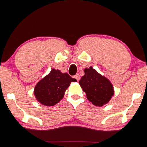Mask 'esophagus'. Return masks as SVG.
Here are the masks:
<instances>
[{"instance_id": "esophagus-1", "label": "esophagus", "mask_w": 147, "mask_h": 147, "mask_svg": "<svg viewBox=\"0 0 147 147\" xmlns=\"http://www.w3.org/2000/svg\"><path fill=\"white\" fill-rule=\"evenodd\" d=\"M74 78H75V79L78 81H78L80 80V75H79L78 74H76V75L74 76Z\"/></svg>"}]
</instances>
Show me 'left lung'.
<instances>
[{"label":"left lung","mask_w":147,"mask_h":147,"mask_svg":"<svg viewBox=\"0 0 147 147\" xmlns=\"http://www.w3.org/2000/svg\"><path fill=\"white\" fill-rule=\"evenodd\" d=\"M84 72L85 75L82 77L79 83L88 100L99 107L107 104L114 93L110 81L92 67L85 68Z\"/></svg>","instance_id":"8db88e82"}]
</instances>
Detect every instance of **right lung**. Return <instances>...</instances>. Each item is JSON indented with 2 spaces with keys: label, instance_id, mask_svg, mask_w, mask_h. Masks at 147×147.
I'll return each mask as SVG.
<instances>
[{
  "label": "right lung",
  "instance_id": "right-lung-1",
  "mask_svg": "<svg viewBox=\"0 0 147 147\" xmlns=\"http://www.w3.org/2000/svg\"><path fill=\"white\" fill-rule=\"evenodd\" d=\"M77 80L67 73L52 69L50 73L36 84L34 95L38 102L46 106H53L63 98L65 90L71 82Z\"/></svg>",
  "mask_w": 147,
  "mask_h": 147
}]
</instances>
